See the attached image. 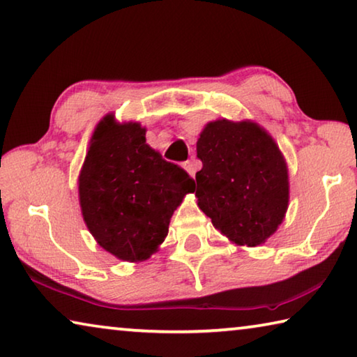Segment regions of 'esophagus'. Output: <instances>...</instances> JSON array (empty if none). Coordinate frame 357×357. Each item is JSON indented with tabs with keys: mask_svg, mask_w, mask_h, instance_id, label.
Wrapping results in <instances>:
<instances>
[{
	"mask_svg": "<svg viewBox=\"0 0 357 357\" xmlns=\"http://www.w3.org/2000/svg\"><path fill=\"white\" fill-rule=\"evenodd\" d=\"M183 167H184V169L185 172H188L192 178L195 176V172H197V165H195V160H188V162H184L183 163Z\"/></svg>",
	"mask_w": 357,
	"mask_h": 357,
	"instance_id": "34e87169",
	"label": "esophagus"
}]
</instances>
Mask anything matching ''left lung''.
Returning a JSON list of instances; mask_svg holds the SVG:
<instances>
[{"label":"left lung","mask_w":357,"mask_h":357,"mask_svg":"<svg viewBox=\"0 0 357 357\" xmlns=\"http://www.w3.org/2000/svg\"><path fill=\"white\" fill-rule=\"evenodd\" d=\"M199 206L214 227L240 246H259L284 219L287 165L275 139L256 122L206 123L197 141Z\"/></svg>","instance_id":"1"}]
</instances>
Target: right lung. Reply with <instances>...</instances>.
Instances as JSON below:
<instances>
[{
    "instance_id": "add662e5",
    "label": "right lung",
    "mask_w": 357,
    "mask_h": 357,
    "mask_svg": "<svg viewBox=\"0 0 357 357\" xmlns=\"http://www.w3.org/2000/svg\"><path fill=\"white\" fill-rule=\"evenodd\" d=\"M195 190L183 168L146 144L138 122L103 117L79 174V203L98 245L121 260L149 259L168 235L174 209Z\"/></svg>"
}]
</instances>
